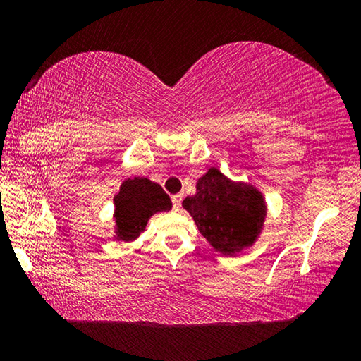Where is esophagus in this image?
<instances>
[{
	"instance_id": "1",
	"label": "esophagus",
	"mask_w": 361,
	"mask_h": 361,
	"mask_svg": "<svg viewBox=\"0 0 361 361\" xmlns=\"http://www.w3.org/2000/svg\"><path fill=\"white\" fill-rule=\"evenodd\" d=\"M181 202H183V194H175V195H172V205H173L175 210H180Z\"/></svg>"
}]
</instances>
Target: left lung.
<instances>
[{
	"label": "left lung",
	"instance_id": "left-lung-1",
	"mask_svg": "<svg viewBox=\"0 0 361 361\" xmlns=\"http://www.w3.org/2000/svg\"><path fill=\"white\" fill-rule=\"evenodd\" d=\"M195 188L197 192L183 200V207L212 247L231 255L252 245L266 216L262 195L229 181L218 169H210Z\"/></svg>",
	"mask_w": 361,
	"mask_h": 361
}]
</instances>
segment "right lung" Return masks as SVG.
<instances>
[{"label":"right lung","instance_id":"1","mask_svg":"<svg viewBox=\"0 0 361 361\" xmlns=\"http://www.w3.org/2000/svg\"><path fill=\"white\" fill-rule=\"evenodd\" d=\"M114 204L116 223L122 240L138 237L149 216L156 212L172 209V202L164 189L146 178H133L122 183Z\"/></svg>","mask_w":361,"mask_h":361}]
</instances>
